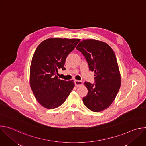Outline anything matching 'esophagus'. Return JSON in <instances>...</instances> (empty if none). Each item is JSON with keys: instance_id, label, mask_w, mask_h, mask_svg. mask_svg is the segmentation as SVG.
Returning a JSON list of instances; mask_svg holds the SVG:
<instances>
[{"instance_id": "esophagus-1", "label": "esophagus", "mask_w": 146, "mask_h": 146, "mask_svg": "<svg viewBox=\"0 0 146 146\" xmlns=\"http://www.w3.org/2000/svg\"><path fill=\"white\" fill-rule=\"evenodd\" d=\"M74 84L76 87H80L82 84V82L81 81H79V80H74Z\"/></svg>"}]
</instances>
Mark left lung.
Listing matches in <instances>:
<instances>
[{
	"instance_id": "left-lung-1",
	"label": "left lung",
	"mask_w": 146,
	"mask_h": 146,
	"mask_svg": "<svg viewBox=\"0 0 146 146\" xmlns=\"http://www.w3.org/2000/svg\"><path fill=\"white\" fill-rule=\"evenodd\" d=\"M76 49L85 56L90 70L95 73V84L84 82L88 94L82 98L83 103L94 112L102 111L111 105L121 87L115 53L107 43L95 39L82 40Z\"/></svg>"
}]
</instances>
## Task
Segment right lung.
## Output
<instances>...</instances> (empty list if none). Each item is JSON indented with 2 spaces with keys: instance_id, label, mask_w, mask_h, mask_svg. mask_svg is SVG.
<instances>
[{
  "instance_id": "1",
  "label": "right lung",
  "mask_w": 146,
  "mask_h": 146,
  "mask_svg": "<svg viewBox=\"0 0 146 146\" xmlns=\"http://www.w3.org/2000/svg\"><path fill=\"white\" fill-rule=\"evenodd\" d=\"M80 39L50 38L37 47L32 59L29 83L38 103L47 109H54L63 104L74 87L73 80H60L58 70H65L67 56Z\"/></svg>"
}]
</instances>
